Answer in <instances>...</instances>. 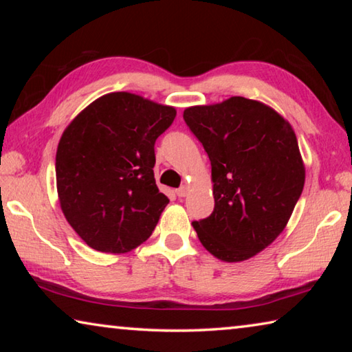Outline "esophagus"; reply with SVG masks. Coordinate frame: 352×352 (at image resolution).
Masks as SVG:
<instances>
[{"instance_id":"esophagus-1","label":"esophagus","mask_w":352,"mask_h":352,"mask_svg":"<svg viewBox=\"0 0 352 352\" xmlns=\"http://www.w3.org/2000/svg\"><path fill=\"white\" fill-rule=\"evenodd\" d=\"M175 192H177L178 197L183 199V197H186V194H188V188H186V186H182V188H178V189L175 190Z\"/></svg>"}]
</instances>
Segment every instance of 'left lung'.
I'll list each match as a JSON object with an SVG mask.
<instances>
[{
  "instance_id": "left-lung-1",
  "label": "left lung",
  "mask_w": 352,
  "mask_h": 352,
  "mask_svg": "<svg viewBox=\"0 0 352 352\" xmlns=\"http://www.w3.org/2000/svg\"><path fill=\"white\" fill-rule=\"evenodd\" d=\"M211 162L214 211L192 226L225 262L250 259L281 234L305 186L294 129L258 100L234 96L184 110Z\"/></svg>"
}]
</instances>
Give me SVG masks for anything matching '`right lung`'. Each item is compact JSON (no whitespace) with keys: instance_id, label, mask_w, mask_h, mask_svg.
Masks as SVG:
<instances>
[{"instance_id":"right-lung-1","label":"right lung","mask_w":352,"mask_h":352,"mask_svg":"<svg viewBox=\"0 0 352 352\" xmlns=\"http://www.w3.org/2000/svg\"><path fill=\"white\" fill-rule=\"evenodd\" d=\"M174 107L132 93L94 100L65 130L57 192L68 223L98 252L127 253L152 234L169 199L155 183V141Z\"/></svg>"}]
</instances>
